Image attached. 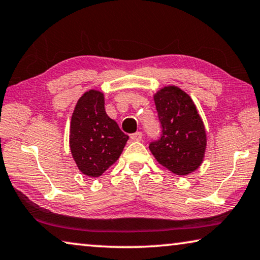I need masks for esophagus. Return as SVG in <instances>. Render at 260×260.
Wrapping results in <instances>:
<instances>
[{
	"label": "esophagus",
	"instance_id": "esophagus-1",
	"mask_svg": "<svg viewBox=\"0 0 260 260\" xmlns=\"http://www.w3.org/2000/svg\"><path fill=\"white\" fill-rule=\"evenodd\" d=\"M142 137H143V134L141 131H137V133L130 135V138L133 139V141H141Z\"/></svg>",
	"mask_w": 260,
	"mask_h": 260
}]
</instances>
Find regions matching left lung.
<instances>
[{
    "label": "left lung",
    "instance_id": "left-lung-1",
    "mask_svg": "<svg viewBox=\"0 0 260 260\" xmlns=\"http://www.w3.org/2000/svg\"><path fill=\"white\" fill-rule=\"evenodd\" d=\"M160 136L149 144L157 161L176 175L184 176L202 164L206 148L204 124L191 97L176 86L155 95Z\"/></svg>",
    "mask_w": 260,
    "mask_h": 260
}]
</instances>
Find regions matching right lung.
<instances>
[{
	"label": "right lung",
	"mask_w": 260,
	"mask_h": 260,
	"mask_svg": "<svg viewBox=\"0 0 260 260\" xmlns=\"http://www.w3.org/2000/svg\"><path fill=\"white\" fill-rule=\"evenodd\" d=\"M69 139L71 153L81 172L100 177L118 159L129 136L107 115L103 93L89 90L75 108Z\"/></svg>",
	"instance_id": "right-lung-1"
}]
</instances>
